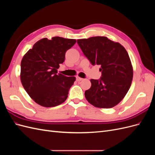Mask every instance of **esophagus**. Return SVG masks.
Wrapping results in <instances>:
<instances>
[{
  "instance_id": "1",
  "label": "esophagus",
  "mask_w": 155,
  "mask_h": 155,
  "mask_svg": "<svg viewBox=\"0 0 155 155\" xmlns=\"http://www.w3.org/2000/svg\"><path fill=\"white\" fill-rule=\"evenodd\" d=\"M83 78H79V77H78V76H77L76 77V80L78 81H82L83 80Z\"/></svg>"
}]
</instances>
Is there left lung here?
Masks as SVG:
<instances>
[{
    "label": "left lung",
    "mask_w": 155,
    "mask_h": 155,
    "mask_svg": "<svg viewBox=\"0 0 155 155\" xmlns=\"http://www.w3.org/2000/svg\"><path fill=\"white\" fill-rule=\"evenodd\" d=\"M92 65H100L101 77L91 79V87L85 92L87 100L98 108H112L124 99L132 83L133 69L124 46L107 37L77 40Z\"/></svg>",
    "instance_id": "8db88e82"
}]
</instances>
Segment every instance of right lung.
<instances>
[{
    "label": "right lung",
    "mask_w": 155,
    "mask_h": 155,
    "mask_svg": "<svg viewBox=\"0 0 155 155\" xmlns=\"http://www.w3.org/2000/svg\"><path fill=\"white\" fill-rule=\"evenodd\" d=\"M76 43V39L54 37L43 38L23 56L21 81L31 99L45 107L58 106L67 100L75 77L58 74L65 53Z\"/></svg>",
    "instance_id": "obj_1"
}]
</instances>
